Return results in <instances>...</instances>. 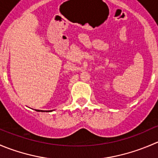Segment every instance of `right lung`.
I'll use <instances>...</instances> for the list:
<instances>
[{
	"label": "right lung",
	"mask_w": 158,
	"mask_h": 158,
	"mask_svg": "<svg viewBox=\"0 0 158 158\" xmlns=\"http://www.w3.org/2000/svg\"><path fill=\"white\" fill-rule=\"evenodd\" d=\"M36 110V111H38V112H52V110Z\"/></svg>",
	"instance_id": "1"
}]
</instances>
